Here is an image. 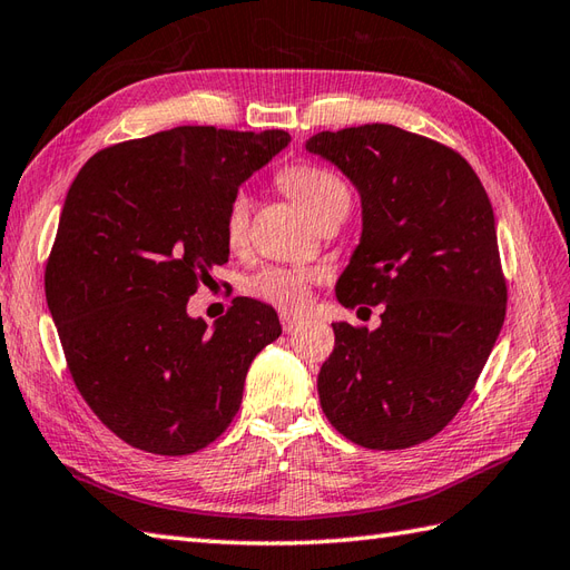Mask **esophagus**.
Instances as JSON below:
<instances>
[{
	"instance_id": "esophagus-1",
	"label": "esophagus",
	"mask_w": 570,
	"mask_h": 570,
	"mask_svg": "<svg viewBox=\"0 0 570 570\" xmlns=\"http://www.w3.org/2000/svg\"><path fill=\"white\" fill-rule=\"evenodd\" d=\"M301 325V318H294V316H282V328H284V333H294L296 328Z\"/></svg>"
}]
</instances>
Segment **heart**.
I'll list each match as a JSON object with an SVG mask.
<instances>
[{
	"instance_id": "obj_1",
	"label": "heart",
	"mask_w": 570,
	"mask_h": 570,
	"mask_svg": "<svg viewBox=\"0 0 570 570\" xmlns=\"http://www.w3.org/2000/svg\"><path fill=\"white\" fill-rule=\"evenodd\" d=\"M278 186L292 196L301 208H304L313 220L347 205L350 208V188L345 180L335 171L318 164L296 161L284 166L276 174ZM249 225V198L247 193H235L227 203L225 210V237L229 247L242 245ZM316 284V274L308 269H296V266H264L254 272L245 282V292L262 301L266 306H274L282 313H301L311 301V288Z\"/></svg>"
}]
</instances>
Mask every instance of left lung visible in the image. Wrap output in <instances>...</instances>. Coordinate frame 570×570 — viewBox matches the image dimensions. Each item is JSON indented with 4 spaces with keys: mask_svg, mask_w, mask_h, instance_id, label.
Returning <instances> with one entry per match:
<instances>
[{
    "mask_svg": "<svg viewBox=\"0 0 570 570\" xmlns=\"http://www.w3.org/2000/svg\"><path fill=\"white\" fill-rule=\"evenodd\" d=\"M306 149L362 196V239L337 301L384 306L377 331L333 323L323 414L372 451L419 445L465 404L502 331L507 282L490 198L455 149L394 125L321 131Z\"/></svg>",
    "mask_w": 570,
    "mask_h": 570,
    "instance_id": "obj_1",
    "label": "left lung"
}]
</instances>
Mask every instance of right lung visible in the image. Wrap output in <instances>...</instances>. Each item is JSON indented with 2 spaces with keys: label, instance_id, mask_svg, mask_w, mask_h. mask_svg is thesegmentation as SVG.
Here are the masks:
<instances>
[{
  "label": "right lung",
  "instance_id": "right-lung-1",
  "mask_svg": "<svg viewBox=\"0 0 570 570\" xmlns=\"http://www.w3.org/2000/svg\"><path fill=\"white\" fill-rule=\"evenodd\" d=\"M288 131L176 127L90 156L46 262L70 377L107 429L156 455L210 445L252 360L282 335L272 306L235 298L208 331L186 304L227 262L225 210Z\"/></svg>",
  "mask_w": 570,
  "mask_h": 570
}]
</instances>
